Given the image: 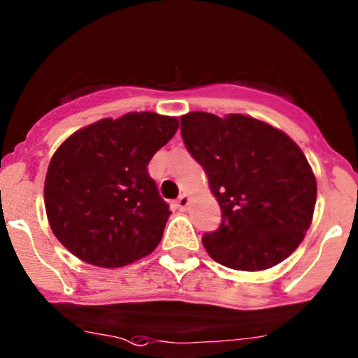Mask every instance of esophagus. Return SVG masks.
<instances>
[{"label":"esophagus","instance_id":"obj_1","mask_svg":"<svg viewBox=\"0 0 358 358\" xmlns=\"http://www.w3.org/2000/svg\"><path fill=\"white\" fill-rule=\"evenodd\" d=\"M189 204H190V197L187 194L180 195V199L176 201V206H178L180 210H185L187 208H189Z\"/></svg>","mask_w":358,"mask_h":358}]
</instances>
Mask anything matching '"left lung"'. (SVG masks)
Listing matches in <instances>:
<instances>
[{"label": "left lung", "mask_w": 358, "mask_h": 358, "mask_svg": "<svg viewBox=\"0 0 358 358\" xmlns=\"http://www.w3.org/2000/svg\"><path fill=\"white\" fill-rule=\"evenodd\" d=\"M182 137L223 214L220 228L202 236L210 257L236 271H264L293 254L317 197L302 149L285 131L238 113H187Z\"/></svg>", "instance_id": "8db88e82"}]
</instances>
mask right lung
<instances>
[{
    "mask_svg": "<svg viewBox=\"0 0 358 358\" xmlns=\"http://www.w3.org/2000/svg\"><path fill=\"white\" fill-rule=\"evenodd\" d=\"M178 130L152 111L103 118L52 154L44 182L48 221L63 247L99 268H122L159 245L169 217L148 164Z\"/></svg>",
    "mask_w": 358,
    "mask_h": 358,
    "instance_id": "1",
    "label": "right lung"
}]
</instances>
